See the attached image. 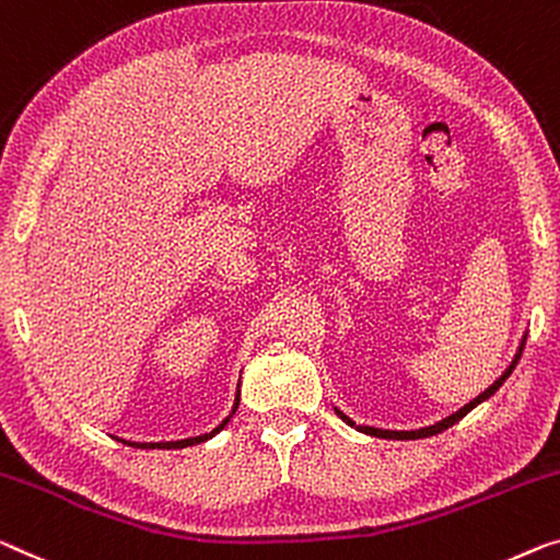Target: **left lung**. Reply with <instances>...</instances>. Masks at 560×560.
Returning a JSON list of instances; mask_svg holds the SVG:
<instances>
[{
    "label": "left lung",
    "instance_id": "1",
    "mask_svg": "<svg viewBox=\"0 0 560 560\" xmlns=\"http://www.w3.org/2000/svg\"><path fill=\"white\" fill-rule=\"evenodd\" d=\"M525 339H528V331L523 334V339H521V345H518V349H515V357L511 360V364L505 366V372L500 374V377L493 382V385H490L486 392H482V395H478L475 399H470V402H467L465 407H460V410L457 412H453L450 417H445V420H440V422H435V424H430V428H420V430H382V428H370V424H357L352 417H347L345 412L339 410V407H334V412H337L341 420H345L349 428H354V430H360V432H364V435H372V438H382V440H420V438H432V435H438V432H442V430H447V428H453L455 422H460L463 417L470 412V410H475V407L478 405H482L486 402V399H490L495 395V392L503 387V382L511 377L513 374V370H515V364H518V360H521V354H523V347H525Z\"/></svg>",
    "mask_w": 560,
    "mask_h": 560
}]
</instances>
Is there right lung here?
<instances>
[{
	"instance_id": "add662e5",
	"label": "right lung",
	"mask_w": 560,
	"mask_h": 560,
	"mask_svg": "<svg viewBox=\"0 0 560 560\" xmlns=\"http://www.w3.org/2000/svg\"><path fill=\"white\" fill-rule=\"evenodd\" d=\"M238 387H241V380H238ZM238 402H241V389H236V399H233V407H231V412L223 417V420L215 424V428L211 430V432H203V435H196V438H186V440H171V442H132V440H122V438H115V440H120L122 445H130V447H143V450H178V447H190V445H200V442H206V440H211V438H215L219 435V432L226 428V424L231 422V417L236 415V410H238Z\"/></svg>"
}]
</instances>
